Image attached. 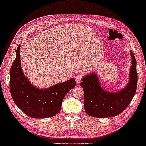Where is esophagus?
Listing matches in <instances>:
<instances>
[{"label":"esophagus","mask_w":146,"mask_h":146,"mask_svg":"<svg viewBox=\"0 0 146 146\" xmlns=\"http://www.w3.org/2000/svg\"><path fill=\"white\" fill-rule=\"evenodd\" d=\"M82 78H83L82 75L79 74V75H77L76 78H75V80H76L77 83H80V82H81V81H82Z\"/></svg>","instance_id":"1"}]
</instances>
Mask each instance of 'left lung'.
<instances>
[{"instance_id": "8db88e82", "label": "left lung", "mask_w": 146, "mask_h": 146, "mask_svg": "<svg viewBox=\"0 0 146 146\" xmlns=\"http://www.w3.org/2000/svg\"><path fill=\"white\" fill-rule=\"evenodd\" d=\"M130 81L126 86L118 93H108L100 86L95 73L84 77L80 85L84 93V109L88 115L97 118L117 116L130 104L136 93L137 86V62L133 53Z\"/></svg>"}]
</instances>
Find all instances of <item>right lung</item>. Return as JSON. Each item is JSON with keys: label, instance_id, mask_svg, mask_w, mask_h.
<instances>
[{"label": "right lung", "instance_id": "add662e5", "mask_svg": "<svg viewBox=\"0 0 146 146\" xmlns=\"http://www.w3.org/2000/svg\"><path fill=\"white\" fill-rule=\"evenodd\" d=\"M75 84L72 78L46 89L34 87L22 71L20 45L18 46L16 58L10 71L9 88L14 103L28 116L33 118L55 116L61 109L65 95L74 88Z\"/></svg>", "mask_w": 146, "mask_h": 146}]
</instances>
